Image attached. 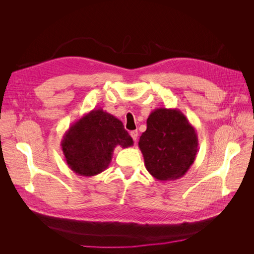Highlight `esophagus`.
Masks as SVG:
<instances>
[{
    "label": "esophagus",
    "mask_w": 254,
    "mask_h": 254,
    "mask_svg": "<svg viewBox=\"0 0 254 254\" xmlns=\"http://www.w3.org/2000/svg\"><path fill=\"white\" fill-rule=\"evenodd\" d=\"M130 135H131L133 141L136 142V139H137V131H136V130H133V131L130 132Z\"/></svg>",
    "instance_id": "34e87169"
}]
</instances>
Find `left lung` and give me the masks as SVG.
Wrapping results in <instances>:
<instances>
[{
	"label": "left lung",
	"instance_id": "left-lung-1",
	"mask_svg": "<svg viewBox=\"0 0 254 254\" xmlns=\"http://www.w3.org/2000/svg\"><path fill=\"white\" fill-rule=\"evenodd\" d=\"M146 123L147 129L139 141L146 170L160 181L181 178L198 151L195 128L178 109H155Z\"/></svg>",
	"mask_w": 254,
	"mask_h": 254
}]
</instances>
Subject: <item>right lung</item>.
Segmentation results:
<instances>
[{"mask_svg": "<svg viewBox=\"0 0 254 254\" xmlns=\"http://www.w3.org/2000/svg\"><path fill=\"white\" fill-rule=\"evenodd\" d=\"M133 145L123 123L103 109H93L65 131L61 148L66 164L77 175L91 177L109 166L114 148Z\"/></svg>", "mask_w": 254, "mask_h": 254, "instance_id": "right-lung-1", "label": "right lung"}]
</instances>
